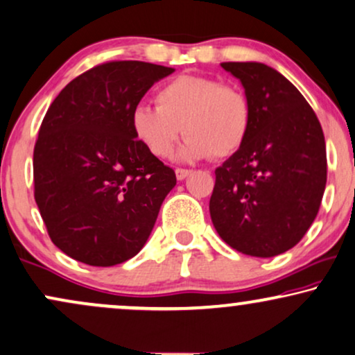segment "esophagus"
<instances>
[{"label":"esophagus","mask_w":355,"mask_h":355,"mask_svg":"<svg viewBox=\"0 0 355 355\" xmlns=\"http://www.w3.org/2000/svg\"><path fill=\"white\" fill-rule=\"evenodd\" d=\"M191 173V170H187V168H175V175H177L178 180H185L188 175Z\"/></svg>","instance_id":"esophagus-1"}]
</instances>
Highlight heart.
<instances>
[{
    "instance_id": "obj_1",
    "label": "heart",
    "mask_w": 355,
    "mask_h": 355,
    "mask_svg": "<svg viewBox=\"0 0 355 355\" xmlns=\"http://www.w3.org/2000/svg\"><path fill=\"white\" fill-rule=\"evenodd\" d=\"M157 107L139 105L131 113L134 137L155 157H168L180 139L182 160L226 159L244 146L252 107L241 88L216 78L180 75L157 92Z\"/></svg>"
}]
</instances>
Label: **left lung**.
I'll return each instance as SVG.
<instances>
[{
    "label": "left lung",
    "instance_id": "8db88e82",
    "mask_svg": "<svg viewBox=\"0 0 355 355\" xmlns=\"http://www.w3.org/2000/svg\"><path fill=\"white\" fill-rule=\"evenodd\" d=\"M252 107L244 146L216 168L209 214L237 252L273 257L297 245L326 188L321 124L293 83L259 62H224Z\"/></svg>",
    "mask_w": 355,
    "mask_h": 355
}]
</instances>
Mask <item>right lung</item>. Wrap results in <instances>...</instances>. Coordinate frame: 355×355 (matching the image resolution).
I'll return each instance as SVG.
<instances>
[{
	"mask_svg": "<svg viewBox=\"0 0 355 355\" xmlns=\"http://www.w3.org/2000/svg\"><path fill=\"white\" fill-rule=\"evenodd\" d=\"M173 69L106 62L49 106L34 147V198L53 244L93 267L118 266L149 239L175 172L134 137L131 113Z\"/></svg>",
	"mask_w": 355,
	"mask_h": 355,
	"instance_id": "obj_1",
	"label": "right lung"
}]
</instances>
